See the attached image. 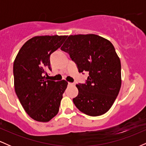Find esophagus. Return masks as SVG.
<instances>
[{
	"label": "esophagus",
	"instance_id": "1",
	"mask_svg": "<svg viewBox=\"0 0 146 146\" xmlns=\"http://www.w3.org/2000/svg\"><path fill=\"white\" fill-rule=\"evenodd\" d=\"M68 85H69V86H74V85H75V83L68 82Z\"/></svg>",
	"mask_w": 146,
	"mask_h": 146
}]
</instances>
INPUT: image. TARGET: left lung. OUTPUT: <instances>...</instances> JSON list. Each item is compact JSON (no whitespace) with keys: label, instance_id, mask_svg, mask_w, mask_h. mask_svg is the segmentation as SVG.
<instances>
[{"label":"left lung","instance_id":"left-lung-1","mask_svg":"<svg viewBox=\"0 0 146 146\" xmlns=\"http://www.w3.org/2000/svg\"><path fill=\"white\" fill-rule=\"evenodd\" d=\"M61 50L69 54L80 73L88 71L89 75L86 83L76 85L75 106L89 116L106 113L121 85V62L113 44L95 34L71 35Z\"/></svg>","mask_w":146,"mask_h":146}]
</instances>
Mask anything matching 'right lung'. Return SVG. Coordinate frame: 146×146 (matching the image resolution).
I'll return each mask as SVG.
<instances>
[{
    "mask_svg": "<svg viewBox=\"0 0 146 146\" xmlns=\"http://www.w3.org/2000/svg\"><path fill=\"white\" fill-rule=\"evenodd\" d=\"M67 36H35L23 44L14 62V88L21 105L30 117L48 122L59 111L65 80H46L51 71L50 56L63 44Z\"/></svg>",
    "mask_w": 146,
    "mask_h": 146,
    "instance_id": "1",
    "label": "right lung"
}]
</instances>
